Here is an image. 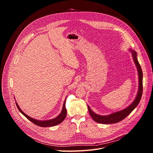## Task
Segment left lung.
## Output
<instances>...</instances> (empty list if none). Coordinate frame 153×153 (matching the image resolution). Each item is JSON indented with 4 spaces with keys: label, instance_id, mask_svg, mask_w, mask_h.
<instances>
[{
    "label": "left lung",
    "instance_id": "left-lung-1",
    "mask_svg": "<svg viewBox=\"0 0 153 153\" xmlns=\"http://www.w3.org/2000/svg\"><path fill=\"white\" fill-rule=\"evenodd\" d=\"M131 51L132 52L134 61L137 67L138 74H139V91H138L136 98L131 104L129 106H128L126 108L124 109V110L122 111H119L116 113H114L113 114H111L108 116L98 115L94 113L91 110L90 106H88V111L90 116H91L92 119L96 122H98L100 123H103V124H110V123H117L122 120L134 110V109L137 106V105L139 104L141 99L142 91H143V73H142L140 65L137 59V53L133 50H131Z\"/></svg>",
    "mask_w": 153,
    "mask_h": 153
}]
</instances>
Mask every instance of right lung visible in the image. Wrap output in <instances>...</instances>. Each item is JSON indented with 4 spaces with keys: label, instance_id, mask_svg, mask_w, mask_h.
<instances>
[{
    "label": "right lung",
    "instance_id": "right-lung-1",
    "mask_svg": "<svg viewBox=\"0 0 153 153\" xmlns=\"http://www.w3.org/2000/svg\"><path fill=\"white\" fill-rule=\"evenodd\" d=\"M65 101H66V99L65 100V102L63 103V108L61 113L56 118L51 119V120H45V121H41V120H37L36 119H34L28 116H27L26 114H25L22 111L21 109L19 108L18 106L17 103H16L17 107L18 108L19 111L24 116H25L29 120H30L31 122L34 123L36 125H38L41 127H48V126H53L55 125H57L59 123H60L62 122L63 121V120L65 119L67 116V109L65 108Z\"/></svg>",
    "mask_w": 153,
    "mask_h": 153
}]
</instances>
